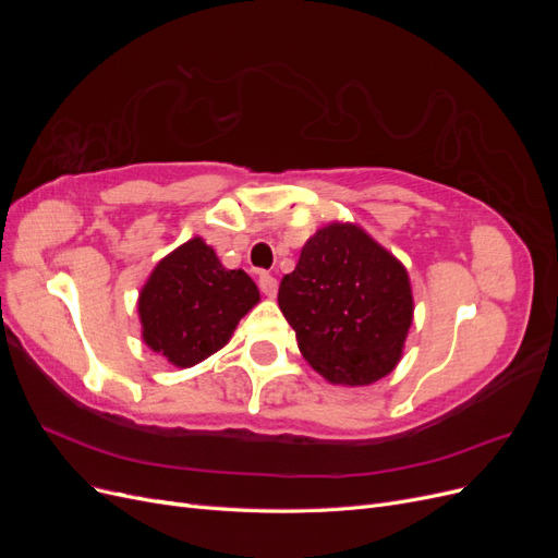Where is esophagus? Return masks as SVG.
<instances>
[{
    "mask_svg": "<svg viewBox=\"0 0 558 558\" xmlns=\"http://www.w3.org/2000/svg\"><path fill=\"white\" fill-rule=\"evenodd\" d=\"M258 286H260V291H263L267 298H275V295H277L279 283H277V279H275L272 275H269V272H260Z\"/></svg>",
    "mask_w": 558,
    "mask_h": 558,
    "instance_id": "esophagus-1",
    "label": "esophagus"
}]
</instances>
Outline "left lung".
<instances>
[{
    "label": "left lung",
    "instance_id": "left-lung-1",
    "mask_svg": "<svg viewBox=\"0 0 558 558\" xmlns=\"http://www.w3.org/2000/svg\"><path fill=\"white\" fill-rule=\"evenodd\" d=\"M300 353L330 384L367 386L393 373L412 326L408 269L353 223H330L302 246L279 286Z\"/></svg>",
    "mask_w": 558,
    "mask_h": 558
}]
</instances>
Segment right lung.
<instances>
[{"label":"right lung","instance_id":"add662e5","mask_svg":"<svg viewBox=\"0 0 558 558\" xmlns=\"http://www.w3.org/2000/svg\"><path fill=\"white\" fill-rule=\"evenodd\" d=\"M244 269H226L211 246L193 238L165 256L140 293L144 342L177 367L223 349L240 318L258 305Z\"/></svg>","mask_w":558,"mask_h":558}]
</instances>
